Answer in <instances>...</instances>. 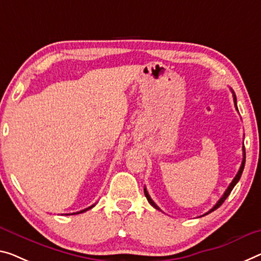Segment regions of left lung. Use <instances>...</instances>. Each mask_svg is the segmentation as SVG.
<instances>
[{
    "label": "left lung",
    "mask_w": 261,
    "mask_h": 261,
    "mask_svg": "<svg viewBox=\"0 0 261 261\" xmlns=\"http://www.w3.org/2000/svg\"><path fill=\"white\" fill-rule=\"evenodd\" d=\"M232 91V93H233V100H234V105H236V108H237V111H238V107H237V98H236V94H234V92H233V90H231ZM243 162H242V166H240V168H239V171L237 172V175H236V177L233 178V181L231 182V184L230 186L227 187V189L225 190V192H224V195L222 196V197H220V199L218 200L217 203H216V205L212 207V209L210 210V211H207L205 215H207V214H210V212H212V211H215L216 209H218V207L222 205V204L224 203V200H225L226 198H227V196L230 195V192L232 191V189H233L234 188V186L236 184L238 183V181L240 179V177H242V174H243V170H244V167H245V147H243ZM144 195H146V197H147V199H148V202H149L151 205H153L155 209H158V210H161L160 209V207L156 205V204L154 203V200L150 198V196H149V194H148V191H147V189L146 188H144ZM205 215H203V216H205Z\"/></svg>",
    "instance_id": "1"
}]
</instances>
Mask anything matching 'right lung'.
Wrapping results in <instances>:
<instances>
[{"mask_svg":"<svg viewBox=\"0 0 261 261\" xmlns=\"http://www.w3.org/2000/svg\"><path fill=\"white\" fill-rule=\"evenodd\" d=\"M95 205V204H93V205H91V206H89V207H86V209H84V210H82V211H79V212H73V214H71V215H78V214H83V212H85V211H87V210H90V209H92V207H93ZM70 215V214H69Z\"/></svg>","mask_w":261,"mask_h":261,"instance_id":"add662e5","label":"right lung"}]
</instances>
